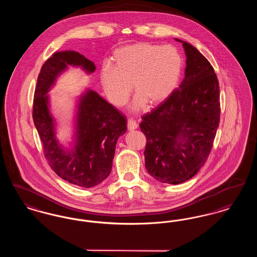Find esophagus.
I'll return each mask as SVG.
<instances>
[{"label":"esophagus","mask_w":257,"mask_h":257,"mask_svg":"<svg viewBox=\"0 0 257 257\" xmlns=\"http://www.w3.org/2000/svg\"><path fill=\"white\" fill-rule=\"evenodd\" d=\"M127 127H128V130H135L138 128V123L136 122L134 119L130 118V119H128Z\"/></svg>","instance_id":"esophagus-1"}]
</instances>
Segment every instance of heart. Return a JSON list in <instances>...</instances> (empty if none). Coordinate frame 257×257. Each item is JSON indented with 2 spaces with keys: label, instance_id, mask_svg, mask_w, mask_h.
<instances>
[{
  "label": "heart",
  "instance_id": "1",
  "mask_svg": "<svg viewBox=\"0 0 257 257\" xmlns=\"http://www.w3.org/2000/svg\"><path fill=\"white\" fill-rule=\"evenodd\" d=\"M183 60L171 45L139 42L116 50L111 66L104 65L100 83L107 99L115 107L123 106L130 96V86L137 94L135 110L147 103L154 106L164 102L178 85Z\"/></svg>",
  "mask_w": 257,
  "mask_h": 257
}]
</instances>
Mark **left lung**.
Returning <instances> with one entry per match:
<instances>
[{
    "label": "left lung",
    "instance_id": "1",
    "mask_svg": "<svg viewBox=\"0 0 257 257\" xmlns=\"http://www.w3.org/2000/svg\"><path fill=\"white\" fill-rule=\"evenodd\" d=\"M181 42L187 56L182 83L144 114L140 124L147 138V172L162 183H183L196 175L211 152L220 123V86L214 68L198 50Z\"/></svg>",
    "mask_w": 257,
    "mask_h": 257
}]
</instances>
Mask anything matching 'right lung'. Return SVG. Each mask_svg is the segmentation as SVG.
<instances>
[{
    "label": "right lung",
    "mask_w": 257,
    "mask_h": 257,
    "mask_svg": "<svg viewBox=\"0 0 257 257\" xmlns=\"http://www.w3.org/2000/svg\"><path fill=\"white\" fill-rule=\"evenodd\" d=\"M67 64L82 66L87 72L95 70L94 63L78 52L54 54L44 62L37 77L33 119L50 168L69 183L91 188L109 176L116 141L126 132V118L96 92L88 90L79 106L75 148L69 153L63 151L55 137L46 93Z\"/></svg>",
    "instance_id": "obj_1"
}]
</instances>
